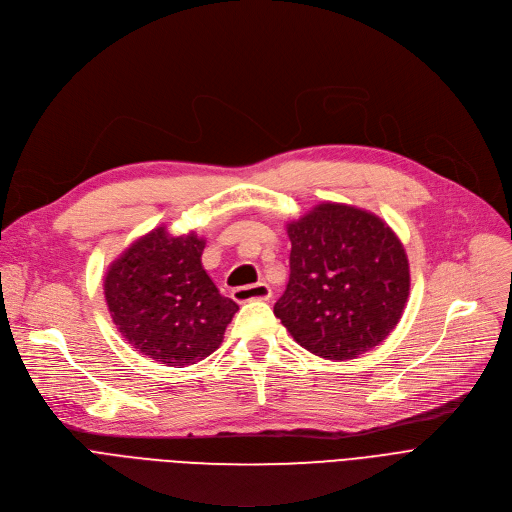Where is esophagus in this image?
Returning <instances> with one entry per match:
<instances>
[{
	"label": "esophagus",
	"mask_w": 512,
	"mask_h": 512,
	"mask_svg": "<svg viewBox=\"0 0 512 512\" xmlns=\"http://www.w3.org/2000/svg\"><path fill=\"white\" fill-rule=\"evenodd\" d=\"M273 297V291L266 283H256V285H246V287H237L233 289V299L237 304H246L254 302V299H260V302H266V299Z\"/></svg>",
	"instance_id": "esophagus-1"
}]
</instances>
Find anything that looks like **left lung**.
Segmentation results:
<instances>
[{"label":"left lung","mask_w":512,"mask_h":512,"mask_svg":"<svg viewBox=\"0 0 512 512\" xmlns=\"http://www.w3.org/2000/svg\"><path fill=\"white\" fill-rule=\"evenodd\" d=\"M291 275L275 304L310 353L345 362L380 345L409 297V260L397 233L364 208L322 202L287 223Z\"/></svg>","instance_id":"left-lung-1"}]
</instances>
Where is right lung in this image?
I'll return each mask as SVG.
<instances>
[{
	"label": "right lung",
	"instance_id": "right-lung-1",
	"mask_svg": "<svg viewBox=\"0 0 512 512\" xmlns=\"http://www.w3.org/2000/svg\"><path fill=\"white\" fill-rule=\"evenodd\" d=\"M206 242L194 231L157 227L111 262L105 299L122 337L142 355L186 368L223 343L239 306L219 293L200 262Z\"/></svg>",
	"mask_w": 512,
	"mask_h": 512
}]
</instances>
